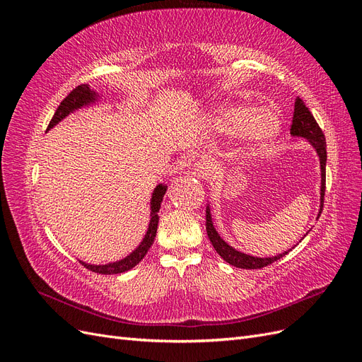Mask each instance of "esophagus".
<instances>
[{
  "mask_svg": "<svg viewBox=\"0 0 362 362\" xmlns=\"http://www.w3.org/2000/svg\"><path fill=\"white\" fill-rule=\"evenodd\" d=\"M213 172V166L211 163L205 160V158H199L198 161L193 163V168H192V173L194 177H199V178H206L210 177Z\"/></svg>",
  "mask_w": 362,
  "mask_h": 362,
  "instance_id": "esophagus-1",
  "label": "esophagus"
}]
</instances>
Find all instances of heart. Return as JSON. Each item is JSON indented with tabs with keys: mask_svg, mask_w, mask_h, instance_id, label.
I'll use <instances>...</instances> for the list:
<instances>
[{
	"mask_svg": "<svg viewBox=\"0 0 362 362\" xmlns=\"http://www.w3.org/2000/svg\"><path fill=\"white\" fill-rule=\"evenodd\" d=\"M216 124L228 134L243 131L247 146L257 151L266 148L279 136L282 117L269 105L252 108L249 104H233L217 112Z\"/></svg>",
	"mask_w": 362,
	"mask_h": 362,
	"instance_id": "1",
	"label": "heart"
}]
</instances>
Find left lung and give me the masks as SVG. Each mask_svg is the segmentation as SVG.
Here are the masks:
<instances>
[{"label": "left lung", "instance_id": "1", "mask_svg": "<svg viewBox=\"0 0 362 362\" xmlns=\"http://www.w3.org/2000/svg\"><path fill=\"white\" fill-rule=\"evenodd\" d=\"M290 133L293 136L305 137L306 140H310V144L314 146L317 154H319V157H320V168H322V189H320L322 204H320V213H319V217H320L322 210H323L325 189H326V139H325L322 128L319 127V124H317V120L308 110V107L305 105V103L300 100L299 96L296 98V103H294V113H293V122H291ZM205 217H206L205 226H206L208 238H210V242H211L213 247L216 249L217 254L221 255L226 262H229L231 266H235L238 269H262V267H266V266L272 264V262H275V261L281 259L282 257L287 255V252H284V254H279V255L272 257V258H257V257L242 254V252H238L234 247L229 246L228 243H225L221 238V235L216 233V229L211 222L210 208H206Z\"/></svg>", "mask_w": 362, "mask_h": 362}]
</instances>
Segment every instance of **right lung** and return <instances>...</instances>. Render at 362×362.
Returning <instances> with one entry per match:
<instances>
[{"mask_svg":"<svg viewBox=\"0 0 362 362\" xmlns=\"http://www.w3.org/2000/svg\"><path fill=\"white\" fill-rule=\"evenodd\" d=\"M95 92H92L89 89V86L87 84H81V86H76L72 92H69V95L64 98V100L60 103V105L57 107L56 113H54L52 119L49 120V125L48 129L52 128L57 122L68 116L71 112H74L75 108H80L86 104H90L95 101ZM166 193V185H157L156 192L152 193V201H151V222H149V228L146 231V235L144 238V242L139 245V247L131 252V254L116 262H112V264H105V266H92V264H86V262L80 261L81 264L89 269L95 273H101V275H117V273H124L129 269H133L136 264L144 259V257L146 255V252L149 250V247L154 243V238L157 234V226H158V210H160V205L163 201V196Z\"/></svg>","mask_w":362,"mask_h":362,"instance_id":"1","label":"right lung"}]
</instances>
